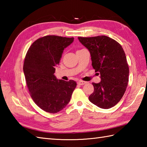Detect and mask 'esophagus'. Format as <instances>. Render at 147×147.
<instances>
[{
    "label": "esophagus",
    "instance_id": "1",
    "mask_svg": "<svg viewBox=\"0 0 147 147\" xmlns=\"http://www.w3.org/2000/svg\"><path fill=\"white\" fill-rule=\"evenodd\" d=\"M77 83H78V85H85L86 82H83V81H79V82H77Z\"/></svg>",
    "mask_w": 147,
    "mask_h": 147
}]
</instances>
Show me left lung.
I'll return each instance as SVG.
<instances>
[{"instance_id": "obj_1", "label": "left lung", "mask_w": 147, "mask_h": 147, "mask_svg": "<svg viewBox=\"0 0 147 147\" xmlns=\"http://www.w3.org/2000/svg\"><path fill=\"white\" fill-rule=\"evenodd\" d=\"M78 40L88 49L92 67L100 74L101 82L92 83L94 91L89 100L102 109L114 107L123 97L128 83L129 67L123 47L104 35L78 37Z\"/></svg>"}]
</instances>
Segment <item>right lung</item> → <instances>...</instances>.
Here are the masks:
<instances>
[{"instance_id": "right-lung-1", "label": "right lung", "mask_w": 147, "mask_h": 147, "mask_svg": "<svg viewBox=\"0 0 147 147\" xmlns=\"http://www.w3.org/2000/svg\"><path fill=\"white\" fill-rule=\"evenodd\" d=\"M74 38L48 35L37 39L24 58L23 71L30 96L38 107L49 113H57L69 102L76 86L73 80H58L55 67Z\"/></svg>"}]
</instances>
